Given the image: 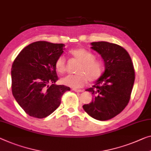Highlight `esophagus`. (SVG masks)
Instances as JSON below:
<instances>
[{"label": "esophagus", "instance_id": "1", "mask_svg": "<svg viewBox=\"0 0 151 151\" xmlns=\"http://www.w3.org/2000/svg\"><path fill=\"white\" fill-rule=\"evenodd\" d=\"M74 91L75 92H77V93H80V92H83V90L82 89H73Z\"/></svg>", "mask_w": 151, "mask_h": 151}]
</instances>
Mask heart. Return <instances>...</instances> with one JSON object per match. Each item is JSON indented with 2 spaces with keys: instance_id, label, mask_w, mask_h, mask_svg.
<instances>
[{
  "instance_id": "b5f03b06",
  "label": "heart",
  "mask_w": 151,
  "mask_h": 151,
  "mask_svg": "<svg viewBox=\"0 0 151 151\" xmlns=\"http://www.w3.org/2000/svg\"><path fill=\"white\" fill-rule=\"evenodd\" d=\"M74 60L79 62L76 70V75H68L62 78L61 82L66 86L78 88L87 83L94 82L102 76L104 70L103 63L95 59V55L83 48H76L70 51ZM55 67L58 73L64 74L66 72V61L64 56L61 55L56 60Z\"/></svg>"
}]
</instances>
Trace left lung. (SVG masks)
I'll return each mask as SVG.
<instances>
[{
    "label": "left lung",
    "instance_id": "obj_1",
    "mask_svg": "<svg viewBox=\"0 0 151 151\" xmlns=\"http://www.w3.org/2000/svg\"><path fill=\"white\" fill-rule=\"evenodd\" d=\"M91 45L104 60L105 70L96 85L86 89L94 98L83 108L93 119L109 120L122 112L129 102L135 80L134 65L127 51L119 45L105 41Z\"/></svg>",
    "mask_w": 151,
    "mask_h": 151
}]
</instances>
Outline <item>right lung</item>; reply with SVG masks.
Here are the masks:
<instances>
[{
	"mask_svg": "<svg viewBox=\"0 0 151 151\" xmlns=\"http://www.w3.org/2000/svg\"><path fill=\"white\" fill-rule=\"evenodd\" d=\"M65 45L37 41L26 46L13 63L11 89L15 100L26 114L46 117L61 104L69 87L57 85L55 63L64 52Z\"/></svg>",
	"mask_w": 151,
	"mask_h": 151,
	"instance_id": "obj_1",
	"label": "right lung"
}]
</instances>
